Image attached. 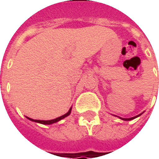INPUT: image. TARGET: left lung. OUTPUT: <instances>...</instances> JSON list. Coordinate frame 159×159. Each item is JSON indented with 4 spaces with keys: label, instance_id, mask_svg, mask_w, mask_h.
<instances>
[{
    "label": "left lung",
    "instance_id": "left-lung-1",
    "mask_svg": "<svg viewBox=\"0 0 159 159\" xmlns=\"http://www.w3.org/2000/svg\"><path fill=\"white\" fill-rule=\"evenodd\" d=\"M137 117H139V115L138 116H136V117H130V118H123V117H120L121 119L123 120V121H130V120H132V119H134V118H136Z\"/></svg>",
    "mask_w": 159,
    "mask_h": 159
}]
</instances>
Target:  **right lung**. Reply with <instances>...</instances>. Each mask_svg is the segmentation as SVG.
Instances as JSON below:
<instances>
[{
  "mask_svg": "<svg viewBox=\"0 0 159 159\" xmlns=\"http://www.w3.org/2000/svg\"><path fill=\"white\" fill-rule=\"evenodd\" d=\"M71 108H72V107H70V110L68 111V112H67V113H66L65 115H63V116H61V117H57V118H55V119H52V120H36V119H32V118H30V117H27V118H28L29 120H30V121H32V122H35V123H42V124H44V125H49V124H52V123H57V122H59V121H60V120L64 119L65 117H68L70 114V112H71Z\"/></svg>",
  "mask_w": 159,
  "mask_h": 159,
  "instance_id": "obj_1",
  "label": "right lung"
}]
</instances>
